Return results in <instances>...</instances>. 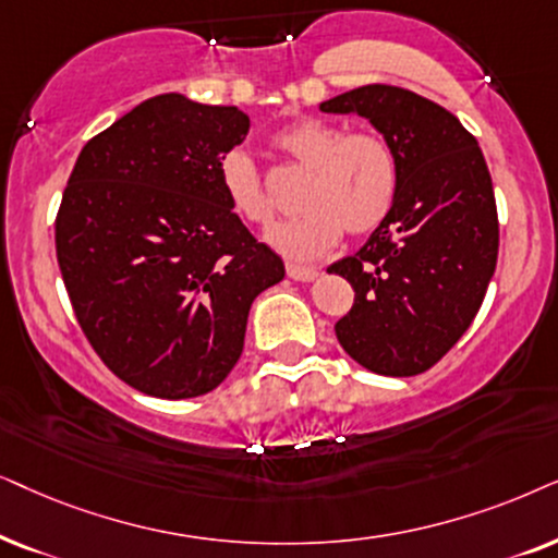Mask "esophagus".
<instances>
[{"label": "esophagus", "instance_id": "34e87169", "mask_svg": "<svg viewBox=\"0 0 558 558\" xmlns=\"http://www.w3.org/2000/svg\"><path fill=\"white\" fill-rule=\"evenodd\" d=\"M288 275H291L293 280H299V283H311V280H316L322 270L318 267H303V265H288Z\"/></svg>", "mask_w": 558, "mask_h": 558}]
</instances>
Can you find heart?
<instances>
[{"label":"heart","instance_id":"heart-1","mask_svg":"<svg viewBox=\"0 0 558 558\" xmlns=\"http://www.w3.org/2000/svg\"><path fill=\"white\" fill-rule=\"evenodd\" d=\"M275 145L311 170L301 198L306 211L265 234L267 244L288 259L311 263L324 257L337 247L344 227L352 234L373 232L396 206L400 162L383 137L349 132L326 119H299L275 135ZM219 185L229 209L247 225L272 219V202L247 150L234 147L221 155Z\"/></svg>","mask_w":558,"mask_h":558}]
</instances>
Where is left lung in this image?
<instances>
[{
	"label": "left lung",
	"mask_w": 558,
	"mask_h": 558,
	"mask_svg": "<svg viewBox=\"0 0 558 558\" xmlns=\"http://www.w3.org/2000/svg\"><path fill=\"white\" fill-rule=\"evenodd\" d=\"M318 109L365 117L400 162L388 219L326 270L354 288L333 331L369 373H426L470 329L495 275L500 227L485 155L451 111L408 88L360 86Z\"/></svg>",
	"instance_id": "left-lung-1"
}]
</instances>
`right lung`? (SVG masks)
Wrapping results in <instances>:
<instances>
[{
  "label": "right lung",
  "instance_id": "add662e5",
  "mask_svg": "<svg viewBox=\"0 0 558 558\" xmlns=\"http://www.w3.org/2000/svg\"><path fill=\"white\" fill-rule=\"evenodd\" d=\"M247 132L236 107L153 96L88 140L63 191L56 252L73 311L104 365L147 396L217 388L252 301L286 278L219 185Z\"/></svg>",
  "mask_w": 558,
  "mask_h": 558
}]
</instances>
